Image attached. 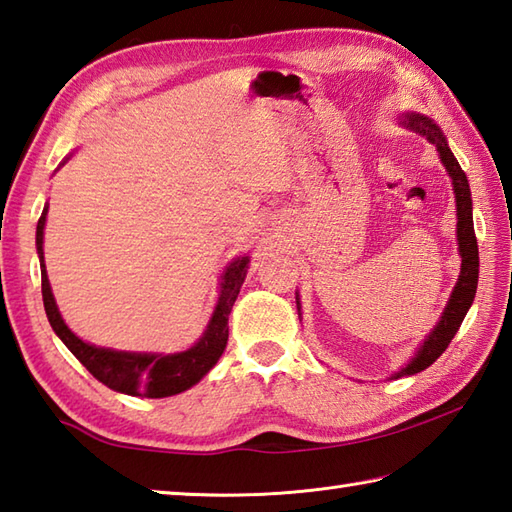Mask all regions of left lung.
Wrapping results in <instances>:
<instances>
[{
	"label": "left lung",
	"instance_id": "obj_1",
	"mask_svg": "<svg viewBox=\"0 0 512 512\" xmlns=\"http://www.w3.org/2000/svg\"><path fill=\"white\" fill-rule=\"evenodd\" d=\"M400 125L424 136L429 143L436 145L438 154L442 158V165L449 171L451 182H453V193H455V206H458V246L462 255V268H460L458 284H455L451 292V299L447 303V308H444L438 325L418 347L416 356H413L411 361L391 378L413 376L438 361V356H442V352L447 350L449 343L453 341L455 332L460 330L466 312H469L471 303L475 299L477 277H480V255H477V239H475V228H473V202H471V189H469V180H466V173L462 171L458 160L453 156V151L449 149L447 138H444L440 127L433 123L431 118L409 112L400 118ZM297 308H299V301H297Z\"/></svg>",
	"mask_w": 512,
	"mask_h": 512
}]
</instances>
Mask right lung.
Returning <instances> with one entry per match:
<instances>
[{"mask_svg":"<svg viewBox=\"0 0 512 512\" xmlns=\"http://www.w3.org/2000/svg\"><path fill=\"white\" fill-rule=\"evenodd\" d=\"M46 215L48 204L43 206V213L37 222V253L41 266L43 308H46L52 330L57 332L65 347L79 358L81 365L96 380H101L103 385L127 396L167 398L200 383L209 374V369L220 361L224 352L228 341V314H231L239 288L244 284L250 259L237 257L235 262H231V266H226V273L222 275V292L220 299H217L213 317L209 325H206L204 334L200 336V341L191 345L189 350L178 354L118 352L110 350V347H96L81 341L61 319L57 301L52 297L46 264H43V226H46Z\"/></svg>","mask_w":512,"mask_h":512,"instance_id":"add662e5","label":"right lung"}]
</instances>
